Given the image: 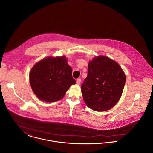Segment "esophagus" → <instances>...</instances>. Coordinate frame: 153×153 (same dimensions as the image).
I'll return each mask as SVG.
<instances>
[{"mask_svg": "<svg viewBox=\"0 0 153 153\" xmlns=\"http://www.w3.org/2000/svg\"><path fill=\"white\" fill-rule=\"evenodd\" d=\"M81 81V78H78L77 80H76V83H77L78 84H80Z\"/></svg>", "mask_w": 153, "mask_h": 153, "instance_id": "1", "label": "esophagus"}]
</instances>
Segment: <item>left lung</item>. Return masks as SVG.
Returning <instances> with one entry per match:
<instances>
[{
  "instance_id": "1",
  "label": "left lung",
  "mask_w": 153,
  "mask_h": 153,
  "mask_svg": "<svg viewBox=\"0 0 153 153\" xmlns=\"http://www.w3.org/2000/svg\"><path fill=\"white\" fill-rule=\"evenodd\" d=\"M126 79L117 62L105 56L94 58L88 64L87 76L81 85L85 104L96 111L112 108L121 98Z\"/></svg>"
}]
</instances>
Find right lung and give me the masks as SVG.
Listing matches in <instances>:
<instances>
[{
  "label": "right lung",
  "instance_id": "right-lung-1",
  "mask_svg": "<svg viewBox=\"0 0 153 153\" xmlns=\"http://www.w3.org/2000/svg\"><path fill=\"white\" fill-rule=\"evenodd\" d=\"M29 80L36 97L48 102L62 99L71 85L76 83L65 56L47 57L37 62L30 70Z\"/></svg>",
  "mask_w": 153,
  "mask_h": 153
}]
</instances>
